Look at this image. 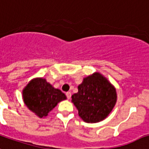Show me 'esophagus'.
Instances as JSON below:
<instances>
[{
    "label": "esophagus",
    "mask_w": 149,
    "mask_h": 149,
    "mask_svg": "<svg viewBox=\"0 0 149 149\" xmlns=\"http://www.w3.org/2000/svg\"><path fill=\"white\" fill-rule=\"evenodd\" d=\"M66 96H67V98L68 99V100H70V99H71V92H68V93H66Z\"/></svg>",
    "instance_id": "obj_1"
}]
</instances>
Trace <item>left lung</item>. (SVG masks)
<instances>
[{"mask_svg":"<svg viewBox=\"0 0 149 149\" xmlns=\"http://www.w3.org/2000/svg\"><path fill=\"white\" fill-rule=\"evenodd\" d=\"M78 92L71 96L78 116L86 123H98L105 120L116 105L115 87L100 72L83 78Z\"/></svg>","mask_w":149,"mask_h":149,"instance_id":"1","label":"left lung"}]
</instances>
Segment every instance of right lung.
I'll return each mask as SVG.
<instances>
[{
    "mask_svg": "<svg viewBox=\"0 0 149 149\" xmlns=\"http://www.w3.org/2000/svg\"><path fill=\"white\" fill-rule=\"evenodd\" d=\"M24 103L40 118L47 116L59 102L67 99L61 91L43 78H33L22 90Z\"/></svg>",
    "mask_w": 149,
    "mask_h": 149,
    "instance_id": "add662e5",
    "label": "right lung"
}]
</instances>
